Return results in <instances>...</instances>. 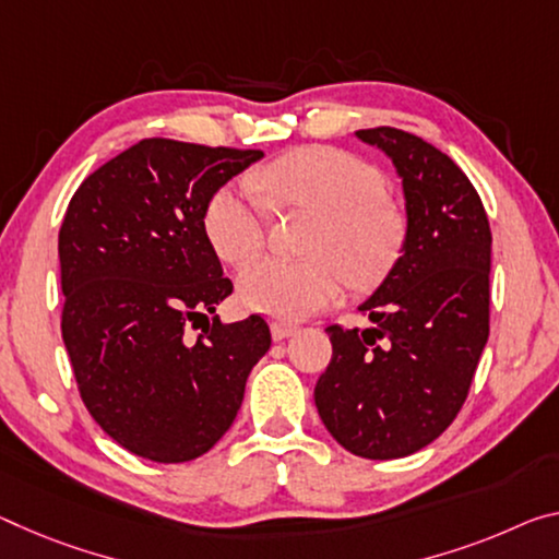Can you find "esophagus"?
<instances>
[{"label":"esophagus","instance_id":"esophagus-1","mask_svg":"<svg viewBox=\"0 0 559 559\" xmlns=\"http://www.w3.org/2000/svg\"><path fill=\"white\" fill-rule=\"evenodd\" d=\"M294 333H296L294 323H286V321H273L271 323L273 341H283V338H288V335H294Z\"/></svg>","mask_w":559,"mask_h":559}]
</instances>
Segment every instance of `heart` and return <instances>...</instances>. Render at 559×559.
<instances>
[{
  "label": "heart",
  "mask_w": 559,
  "mask_h": 559,
  "mask_svg": "<svg viewBox=\"0 0 559 559\" xmlns=\"http://www.w3.org/2000/svg\"><path fill=\"white\" fill-rule=\"evenodd\" d=\"M259 191L281 206L321 214L306 261L261 259L238 276L241 304L255 313L300 321L341 298L348 276L370 283L393 263L403 238V218L383 197L376 166L333 146L296 148L253 183L224 186L209 201L203 226L221 259L241 265L259 255L269 234V211Z\"/></svg>",
  "instance_id": "heart-1"
}]
</instances>
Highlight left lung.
Here are the masks:
<instances>
[{
  "mask_svg": "<svg viewBox=\"0 0 559 559\" xmlns=\"http://www.w3.org/2000/svg\"><path fill=\"white\" fill-rule=\"evenodd\" d=\"M403 179L401 255L360 306L373 325H328L333 356L316 383L328 432L353 455L418 453L457 418L490 335L492 234L453 158L393 127L360 129Z\"/></svg>",
  "mask_w": 559,
  "mask_h": 559,
  "instance_id": "obj_1",
  "label": "left lung"
}]
</instances>
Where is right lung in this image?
<instances>
[{"label": "right lung", "mask_w": 559, "mask_h": 559, "mask_svg": "<svg viewBox=\"0 0 559 559\" xmlns=\"http://www.w3.org/2000/svg\"><path fill=\"white\" fill-rule=\"evenodd\" d=\"M261 156L141 139L69 201L59 228L61 338L86 411L139 457L186 463L209 453L271 348L261 316H214L234 283L203 226L214 193Z\"/></svg>", "instance_id": "right-lung-1"}]
</instances>
